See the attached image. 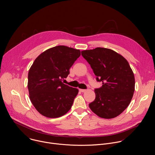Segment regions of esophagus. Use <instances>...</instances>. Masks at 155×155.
Listing matches in <instances>:
<instances>
[{
  "label": "esophagus",
  "mask_w": 155,
  "mask_h": 155,
  "mask_svg": "<svg viewBox=\"0 0 155 155\" xmlns=\"http://www.w3.org/2000/svg\"><path fill=\"white\" fill-rule=\"evenodd\" d=\"M79 91H80V92H82V93H84L86 90H83V89H80L79 90Z\"/></svg>",
  "instance_id": "esophagus-1"
}]
</instances>
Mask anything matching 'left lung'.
I'll return each instance as SVG.
<instances>
[{
    "label": "left lung",
    "instance_id": "obj_1",
    "mask_svg": "<svg viewBox=\"0 0 155 155\" xmlns=\"http://www.w3.org/2000/svg\"><path fill=\"white\" fill-rule=\"evenodd\" d=\"M102 86L95 89V100L89 104L98 117L111 119L120 115L129 105L135 90V78L127 61L108 48L97 47L81 51Z\"/></svg>",
    "mask_w": 155,
    "mask_h": 155
}]
</instances>
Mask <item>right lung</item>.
<instances>
[{
  "instance_id": "obj_1",
  "label": "right lung",
  "mask_w": 155,
  "mask_h": 155,
  "mask_svg": "<svg viewBox=\"0 0 155 155\" xmlns=\"http://www.w3.org/2000/svg\"><path fill=\"white\" fill-rule=\"evenodd\" d=\"M80 54L79 50L59 45L35 59L29 71L28 87L32 104L43 116L58 118L71 108L78 90L62 81Z\"/></svg>"
}]
</instances>
